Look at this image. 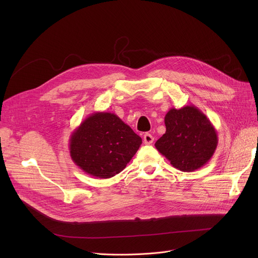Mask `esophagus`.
Instances as JSON below:
<instances>
[{
	"label": "esophagus",
	"mask_w": 258,
	"mask_h": 258,
	"mask_svg": "<svg viewBox=\"0 0 258 258\" xmlns=\"http://www.w3.org/2000/svg\"><path fill=\"white\" fill-rule=\"evenodd\" d=\"M154 139L155 138L152 136L151 134H148V133H146L144 135V137H143V141H144L145 144H152L154 142Z\"/></svg>",
	"instance_id": "obj_1"
}]
</instances>
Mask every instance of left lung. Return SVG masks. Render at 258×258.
Returning <instances> with one entry per match:
<instances>
[{"mask_svg":"<svg viewBox=\"0 0 258 258\" xmlns=\"http://www.w3.org/2000/svg\"><path fill=\"white\" fill-rule=\"evenodd\" d=\"M164 122L166 132L155 146L173 167L190 172L208 163L219 139L204 113L195 105L171 107Z\"/></svg>","mask_w":258,"mask_h":258,"instance_id":"1","label":"left lung"}]
</instances>
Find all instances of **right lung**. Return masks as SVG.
I'll return each instance as SVG.
<instances>
[{"label": "right lung", "instance_id": "1", "mask_svg": "<svg viewBox=\"0 0 258 258\" xmlns=\"http://www.w3.org/2000/svg\"><path fill=\"white\" fill-rule=\"evenodd\" d=\"M141 143V137L117 115L95 112L73 131L69 150L81 170L95 178L108 179L126 167Z\"/></svg>", "mask_w": 258, "mask_h": 258}]
</instances>
